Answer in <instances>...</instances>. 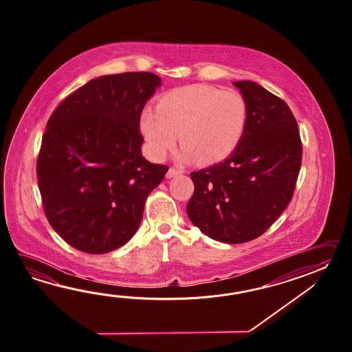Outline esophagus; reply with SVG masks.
Here are the masks:
<instances>
[{
    "mask_svg": "<svg viewBox=\"0 0 352 352\" xmlns=\"http://www.w3.org/2000/svg\"><path fill=\"white\" fill-rule=\"evenodd\" d=\"M181 173H182L181 170H177V168H175V167H170V170L166 173V177H167V179H171V177L179 176Z\"/></svg>",
    "mask_w": 352,
    "mask_h": 352,
    "instance_id": "obj_1",
    "label": "esophagus"
}]
</instances>
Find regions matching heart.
I'll list each match as a JSON object with an SVG mask.
<instances>
[{
	"label": "heart",
	"instance_id": "b5f03b06",
	"mask_svg": "<svg viewBox=\"0 0 352 352\" xmlns=\"http://www.w3.org/2000/svg\"><path fill=\"white\" fill-rule=\"evenodd\" d=\"M248 124V105L235 90L195 84L158 99L156 111L144 109L140 129L155 158H164L177 140L179 157L217 164L238 148Z\"/></svg>",
	"mask_w": 352,
	"mask_h": 352
}]
</instances>
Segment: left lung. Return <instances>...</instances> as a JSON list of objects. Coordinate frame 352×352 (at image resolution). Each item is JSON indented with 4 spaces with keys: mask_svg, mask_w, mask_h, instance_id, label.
Returning a JSON list of instances; mask_svg holds the SVG:
<instances>
[{
    "mask_svg": "<svg viewBox=\"0 0 352 352\" xmlns=\"http://www.w3.org/2000/svg\"><path fill=\"white\" fill-rule=\"evenodd\" d=\"M248 105L244 137L230 157L190 173L187 217L211 239L239 244L267 232L292 200L302 162L298 124L285 100L235 82Z\"/></svg>",
    "mask_w": 352,
    "mask_h": 352,
    "instance_id": "left-lung-1",
    "label": "left lung"
}]
</instances>
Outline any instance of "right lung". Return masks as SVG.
Wrapping results in <instances>:
<instances>
[{
	"label": "right lung",
	"mask_w": 352,
	"mask_h": 352,
	"mask_svg": "<svg viewBox=\"0 0 352 352\" xmlns=\"http://www.w3.org/2000/svg\"><path fill=\"white\" fill-rule=\"evenodd\" d=\"M161 85L153 73L91 79L46 123L38 185L47 221L69 245L109 253L135 235L144 202L168 166L143 157L140 118Z\"/></svg>",
	"instance_id": "right-lung-1"
}]
</instances>
